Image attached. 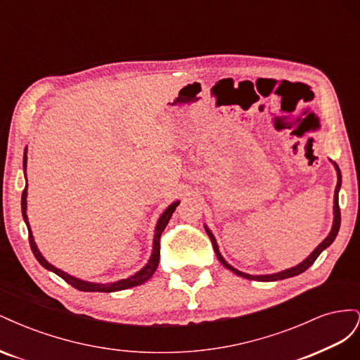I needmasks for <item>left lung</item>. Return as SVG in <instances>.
Returning <instances> with one entry per match:
<instances>
[{
    "label": "left lung",
    "instance_id": "obj_1",
    "mask_svg": "<svg viewBox=\"0 0 360 360\" xmlns=\"http://www.w3.org/2000/svg\"><path fill=\"white\" fill-rule=\"evenodd\" d=\"M333 165H335L336 176H338V183H336V188H335V197H333V225H332V230H330L329 236L326 237L324 240H323L317 248H315V249L312 250V254H311L307 259H303L302 263H300V264H297V266H294V267L287 269V270L278 271V274H274V275H248V274H243V271L237 270V269H234L233 266H230V264L226 263V261L224 259V257H222V255H221V252H219V248H217V243H216V238H214V236L212 234V231L209 230V228H207V226L204 225V228H205V233L209 234L210 240H212V245H213V249H214V252H216L217 259H219L221 263H222L228 270H231L233 274H236V275H238V276H242V278H246V279H252V281H267V282H270V281H281V279H287V278H291V276H297V275L303 274V271L307 270V269H309V267L314 264V261L317 259V258H319V255L323 252V250L333 243V240H335L336 236H338V231H340V226H341V210H340V202H338V192H340L342 179H341V171H340V167H338L335 162H333Z\"/></svg>",
    "mask_w": 360,
    "mask_h": 360
}]
</instances>
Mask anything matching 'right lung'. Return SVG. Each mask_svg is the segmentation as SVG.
Returning <instances> with one entry per match:
<instances>
[{"mask_svg": "<svg viewBox=\"0 0 360 360\" xmlns=\"http://www.w3.org/2000/svg\"><path fill=\"white\" fill-rule=\"evenodd\" d=\"M24 171H27V148H25V153H24ZM179 204H180V201L172 202L168 207V209L162 213V216L159 217L158 225H156V230H155V238H153V252H151V257L148 259V263L143 269H141L139 271H136V274L132 275V276H129L126 279H120L117 282H111V284H96V282H86V281L75 278L72 275H68L66 271H63V270H60L57 267H53L51 263H48V261L45 259V257H43L40 254V250L37 249V245L34 242V237H32V233L30 230L28 216H27V186H25V189L22 192V198H20V207H22V216H24V221H25L27 228H28L30 246H31L32 254H34V257L37 258L39 263L45 269L53 271V274L58 275L60 278H63L64 281L68 282V284H70L76 290H81V291H99V292H112V291L132 288V287L144 284L146 281H148L151 276H153V274H155L156 269H158V264H159V258H160V236H162L163 230H165V226L168 225L171 216H172L174 212H176Z\"/></svg>", "mask_w": 360, "mask_h": 360, "instance_id": "obj_1", "label": "right lung"}]
</instances>
